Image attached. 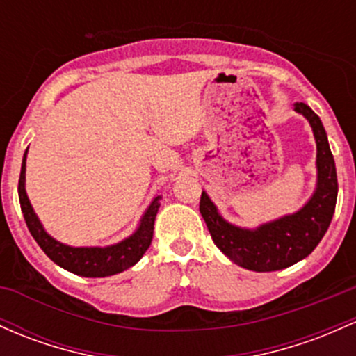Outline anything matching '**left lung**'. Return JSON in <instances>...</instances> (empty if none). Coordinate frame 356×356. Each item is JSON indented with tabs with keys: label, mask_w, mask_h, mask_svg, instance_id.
<instances>
[{
	"label": "left lung",
	"mask_w": 356,
	"mask_h": 356,
	"mask_svg": "<svg viewBox=\"0 0 356 356\" xmlns=\"http://www.w3.org/2000/svg\"><path fill=\"white\" fill-rule=\"evenodd\" d=\"M294 111L309 121L316 140V189L302 208L277 220L261 222L257 228H241L226 221L202 191L199 211L204 218L214 245L240 267L253 272H275L291 267L318 247L333 220L338 197L334 159L321 120L304 103Z\"/></svg>",
	"instance_id": "obj_1"
}]
</instances>
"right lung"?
I'll return each instance as SVG.
<instances>
[{
	"label": "right lung",
	"instance_id": "1",
	"mask_svg": "<svg viewBox=\"0 0 356 356\" xmlns=\"http://www.w3.org/2000/svg\"><path fill=\"white\" fill-rule=\"evenodd\" d=\"M26 154H29V148H26L25 155H23L22 172H19V206H22L23 218H25L26 226H29L35 241H37L38 247L44 250L45 255L54 264L81 277H109L134 267L136 261L142 259L143 253L147 252L152 243L155 218H157L162 196H155L152 199L145 213L140 218V222L135 232L130 236L123 238L118 243L108 245V247H70V245L62 243V241L56 240V238L50 236L45 232L44 225L38 220L32 202L26 196Z\"/></svg>",
	"mask_w": 356,
	"mask_h": 356
}]
</instances>
